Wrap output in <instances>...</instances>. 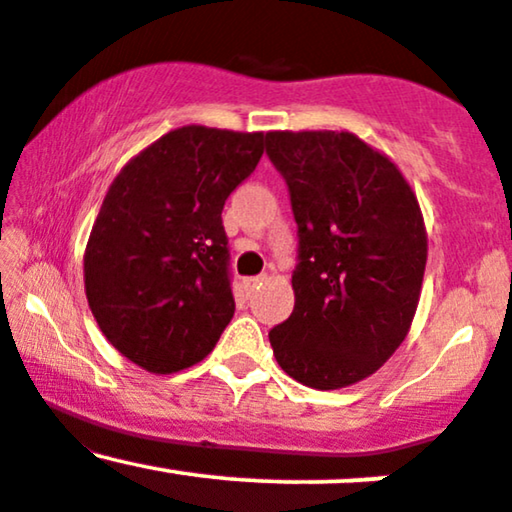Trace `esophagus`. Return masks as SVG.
<instances>
[{
  "label": "esophagus",
  "mask_w": 512,
  "mask_h": 512,
  "mask_svg": "<svg viewBox=\"0 0 512 512\" xmlns=\"http://www.w3.org/2000/svg\"><path fill=\"white\" fill-rule=\"evenodd\" d=\"M257 284H262V276H250V279H245V281H243L245 291H248V293L255 291V289H257Z\"/></svg>",
  "instance_id": "34e87169"
}]
</instances>
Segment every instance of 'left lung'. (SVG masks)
<instances>
[{
	"mask_svg": "<svg viewBox=\"0 0 512 512\" xmlns=\"http://www.w3.org/2000/svg\"><path fill=\"white\" fill-rule=\"evenodd\" d=\"M298 226L296 305L269 332L298 383L368 378L407 337L426 269V228L399 168L351 132H269Z\"/></svg>",
	"mask_w": 512,
	"mask_h": 512,
	"instance_id": "left-lung-1",
	"label": "left lung"
}]
</instances>
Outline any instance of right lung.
I'll return each mask as SVG.
<instances>
[{"label": "right lung", "mask_w": 512, "mask_h": 512, "mask_svg": "<svg viewBox=\"0 0 512 512\" xmlns=\"http://www.w3.org/2000/svg\"><path fill=\"white\" fill-rule=\"evenodd\" d=\"M262 132L187 125L110 185L84 255L88 308L149 373L202 361L236 313L221 211L264 154Z\"/></svg>", "instance_id": "obj_1"}]
</instances>
